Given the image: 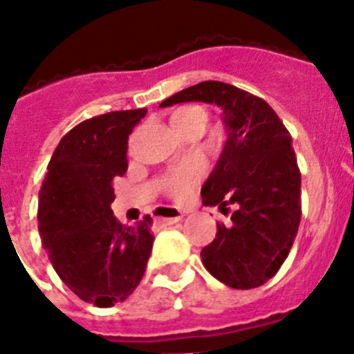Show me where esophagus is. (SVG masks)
I'll list each match as a JSON object with an SVG mask.
<instances>
[{
    "instance_id": "esophagus-1",
    "label": "esophagus",
    "mask_w": 354,
    "mask_h": 354,
    "mask_svg": "<svg viewBox=\"0 0 354 354\" xmlns=\"http://www.w3.org/2000/svg\"><path fill=\"white\" fill-rule=\"evenodd\" d=\"M184 216V213L178 212V209H174V208H165L160 212V216H158V222L163 223V225H172V223L178 222V220Z\"/></svg>"
}]
</instances>
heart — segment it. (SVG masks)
Here are the masks:
<instances>
[{
	"instance_id": "1",
	"label": "heart",
	"mask_w": 354,
	"mask_h": 354,
	"mask_svg": "<svg viewBox=\"0 0 354 354\" xmlns=\"http://www.w3.org/2000/svg\"><path fill=\"white\" fill-rule=\"evenodd\" d=\"M206 124H208V111H206V108L199 106V104L178 108L176 113L172 115V125L180 136L187 134L191 131L203 132ZM205 170L206 167L201 160H187V162L167 174L165 178H163V189H165L170 198L182 201L198 185V182L205 176Z\"/></svg>"
}]
</instances>
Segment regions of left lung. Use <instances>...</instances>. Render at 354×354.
<instances>
[{"instance_id":"1","label":"left lung","mask_w":354,"mask_h":354,"mask_svg":"<svg viewBox=\"0 0 354 354\" xmlns=\"http://www.w3.org/2000/svg\"><path fill=\"white\" fill-rule=\"evenodd\" d=\"M203 101L223 110L229 131L215 170L201 189L203 205L234 212L216 223L201 250L206 270L234 289H253L274 277L288 258L301 222V172L292 139L261 97L218 80L178 91L160 106Z\"/></svg>"}]
</instances>
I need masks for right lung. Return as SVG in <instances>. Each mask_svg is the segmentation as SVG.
Segmentation results:
<instances>
[{"mask_svg": "<svg viewBox=\"0 0 354 354\" xmlns=\"http://www.w3.org/2000/svg\"><path fill=\"white\" fill-rule=\"evenodd\" d=\"M146 111H110L75 125L58 142L39 191V234L55 272L100 308L134 292L155 241L151 216L122 225L110 208L111 182L127 172L129 136Z\"/></svg>", "mask_w": 354, "mask_h": 354, "instance_id": "add662e5", "label": "right lung"}]
</instances>
